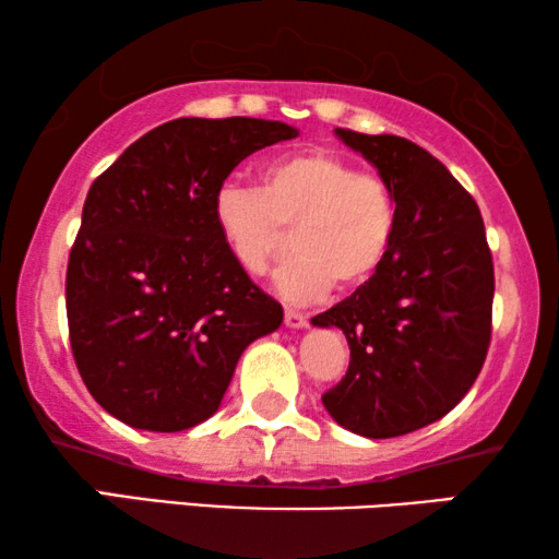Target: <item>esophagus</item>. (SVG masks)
Listing matches in <instances>:
<instances>
[{"label":"esophagus","mask_w":559,"mask_h":559,"mask_svg":"<svg viewBox=\"0 0 559 559\" xmlns=\"http://www.w3.org/2000/svg\"><path fill=\"white\" fill-rule=\"evenodd\" d=\"M285 325L293 328V331H300V328L308 325V318H305L302 312L287 308V310H285Z\"/></svg>","instance_id":"1"}]
</instances>
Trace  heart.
Returning a JSON list of instances; mask_svg holds the SVG:
<instances>
[{
	"label": "heart",
	"instance_id": "b5f03b06",
	"mask_svg": "<svg viewBox=\"0 0 559 559\" xmlns=\"http://www.w3.org/2000/svg\"><path fill=\"white\" fill-rule=\"evenodd\" d=\"M213 221L231 262L262 274L293 228V249L272 274L285 302L308 305L356 289L384 266L400 228L389 182L328 150L293 152L264 165L262 188L224 182Z\"/></svg>",
	"mask_w": 559,
	"mask_h": 559
}]
</instances>
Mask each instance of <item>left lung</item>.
<instances>
[{
  "mask_svg": "<svg viewBox=\"0 0 559 559\" xmlns=\"http://www.w3.org/2000/svg\"><path fill=\"white\" fill-rule=\"evenodd\" d=\"M335 136L392 186L400 228L386 262L310 320L341 328L350 364L323 404L364 438H396L445 417L468 394L491 343L493 262L480 211L448 167L394 134Z\"/></svg>",
  "mask_w": 559,
  "mask_h": 559,
  "instance_id": "left-lung-1",
  "label": "left lung"
}]
</instances>
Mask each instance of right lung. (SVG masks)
<instances>
[{
	"label": "right lung",
	"mask_w": 559,
	"mask_h": 559,
	"mask_svg": "<svg viewBox=\"0 0 559 559\" xmlns=\"http://www.w3.org/2000/svg\"><path fill=\"white\" fill-rule=\"evenodd\" d=\"M285 121L182 117L121 152L91 186L68 259L66 310L83 384L111 417L180 432L221 407L251 341L282 305L231 262L213 193Z\"/></svg>",
	"instance_id": "right-lung-1"
}]
</instances>
